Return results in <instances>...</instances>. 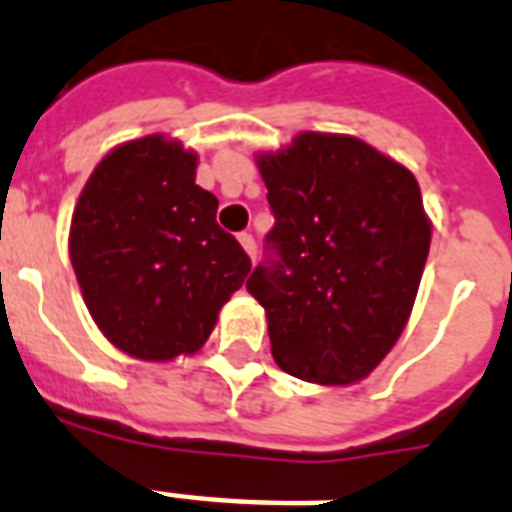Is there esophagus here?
I'll return each instance as SVG.
<instances>
[{
	"label": "esophagus",
	"mask_w": 512,
	"mask_h": 512,
	"mask_svg": "<svg viewBox=\"0 0 512 512\" xmlns=\"http://www.w3.org/2000/svg\"><path fill=\"white\" fill-rule=\"evenodd\" d=\"M239 244L244 247V252H247V255L255 260L257 244H255V239H252V233H239Z\"/></svg>",
	"instance_id": "34e87169"
}]
</instances>
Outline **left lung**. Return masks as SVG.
<instances>
[{"instance_id": "1", "label": "left lung", "mask_w": 512, "mask_h": 512, "mask_svg": "<svg viewBox=\"0 0 512 512\" xmlns=\"http://www.w3.org/2000/svg\"><path fill=\"white\" fill-rule=\"evenodd\" d=\"M257 167L276 223L247 289L276 364L319 385L364 380L404 332L428 260L420 185L364 140L329 132H303Z\"/></svg>"}]
</instances>
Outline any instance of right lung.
I'll return each mask as SVG.
<instances>
[{"label": "right lung", "mask_w": 512, "mask_h": 512, "mask_svg": "<svg viewBox=\"0 0 512 512\" xmlns=\"http://www.w3.org/2000/svg\"><path fill=\"white\" fill-rule=\"evenodd\" d=\"M196 185V154L164 135L116 146L76 201L68 255L100 332L140 361L191 356L247 279V252Z\"/></svg>", "instance_id": "add662e5"}]
</instances>
